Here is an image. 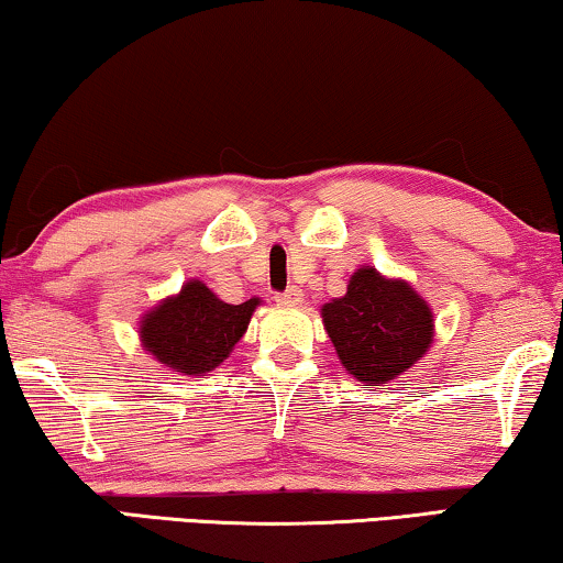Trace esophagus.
<instances>
[{
    "label": "esophagus",
    "instance_id": "34e87169",
    "mask_svg": "<svg viewBox=\"0 0 563 563\" xmlns=\"http://www.w3.org/2000/svg\"><path fill=\"white\" fill-rule=\"evenodd\" d=\"M300 298H303V292H300V288H296V285L283 292H275V300L285 306H296V303H300Z\"/></svg>",
    "mask_w": 563,
    "mask_h": 563
}]
</instances>
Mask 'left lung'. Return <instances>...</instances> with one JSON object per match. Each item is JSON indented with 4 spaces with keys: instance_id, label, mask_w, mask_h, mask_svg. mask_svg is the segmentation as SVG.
Masks as SVG:
<instances>
[{
    "instance_id": "obj_1",
    "label": "left lung",
    "mask_w": 563,
    "mask_h": 563,
    "mask_svg": "<svg viewBox=\"0 0 563 563\" xmlns=\"http://www.w3.org/2000/svg\"><path fill=\"white\" fill-rule=\"evenodd\" d=\"M321 316L339 360L360 383H390L433 342L429 303L408 283L387 280L375 267H360L346 296L323 306Z\"/></svg>"
}]
</instances>
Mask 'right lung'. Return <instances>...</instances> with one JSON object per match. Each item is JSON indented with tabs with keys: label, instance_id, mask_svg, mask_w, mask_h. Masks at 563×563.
<instances>
[{
	"label": "right lung",
	"instance_id": "obj_1",
	"mask_svg": "<svg viewBox=\"0 0 563 563\" xmlns=\"http://www.w3.org/2000/svg\"><path fill=\"white\" fill-rule=\"evenodd\" d=\"M260 300L224 303L201 280H191L176 298L163 300L142 321L145 350L165 367L201 375L219 367L240 342Z\"/></svg>",
	"mask_w": 563,
	"mask_h": 563
}]
</instances>
